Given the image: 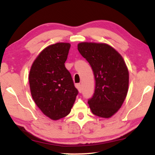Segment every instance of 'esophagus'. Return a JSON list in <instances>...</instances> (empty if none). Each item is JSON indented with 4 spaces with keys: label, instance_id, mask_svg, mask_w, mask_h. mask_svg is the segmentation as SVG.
I'll return each instance as SVG.
<instances>
[{
    "label": "esophagus",
    "instance_id": "34e87169",
    "mask_svg": "<svg viewBox=\"0 0 155 155\" xmlns=\"http://www.w3.org/2000/svg\"><path fill=\"white\" fill-rule=\"evenodd\" d=\"M76 87H77V88L78 89V91H79V93H81V91H82V89H81V84H77V85H76Z\"/></svg>",
    "mask_w": 155,
    "mask_h": 155
}]
</instances>
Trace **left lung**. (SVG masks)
Instances as JSON below:
<instances>
[{
    "mask_svg": "<svg viewBox=\"0 0 155 155\" xmlns=\"http://www.w3.org/2000/svg\"><path fill=\"white\" fill-rule=\"evenodd\" d=\"M78 50L92 68L96 87L92 98L88 100L91 112L109 118L122 107L127 97L129 74L118 52L104 43L81 42Z\"/></svg>",
    "mask_w": 155,
    "mask_h": 155,
    "instance_id": "left-lung-1",
    "label": "left lung"
}]
</instances>
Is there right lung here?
<instances>
[{"mask_svg": "<svg viewBox=\"0 0 155 155\" xmlns=\"http://www.w3.org/2000/svg\"><path fill=\"white\" fill-rule=\"evenodd\" d=\"M70 48L64 42L47 46L33 61L28 76L34 102L52 120L70 114L78 93L64 64Z\"/></svg>", "mask_w": 155, "mask_h": 155, "instance_id": "obj_1", "label": "right lung"}]
</instances>
